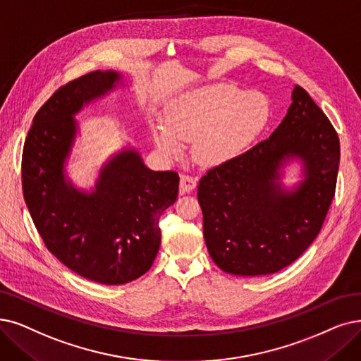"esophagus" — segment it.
Here are the masks:
<instances>
[{
	"label": "esophagus",
	"instance_id": "obj_1",
	"mask_svg": "<svg viewBox=\"0 0 361 361\" xmlns=\"http://www.w3.org/2000/svg\"><path fill=\"white\" fill-rule=\"evenodd\" d=\"M179 185H180L182 192H191L197 186V178L183 173V175H180V183Z\"/></svg>",
	"mask_w": 361,
	"mask_h": 361
}]
</instances>
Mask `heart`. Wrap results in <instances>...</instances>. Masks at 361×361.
<instances>
[{
	"label": "heart",
	"mask_w": 361,
	"mask_h": 361,
	"mask_svg": "<svg viewBox=\"0 0 361 361\" xmlns=\"http://www.w3.org/2000/svg\"><path fill=\"white\" fill-rule=\"evenodd\" d=\"M269 105L264 94L231 84H212L185 93L169 105L166 123L154 128L155 142L167 154L194 142L198 161L218 166L233 160L264 130Z\"/></svg>",
	"instance_id": "heart-1"
}]
</instances>
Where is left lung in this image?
I'll use <instances>...</instances> for the list:
<instances>
[{
	"label": "left lung",
	"mask_w": 361,
	"mask_h": 361,
	"mask_svg": "<svg viewBox=\"0 0 361 361\" xmlns=\"http://www.w3.org/2000/svg\"><path fill=\"white\" fill-rule=\"evenodd\" d=\"M272 135L233 160L210 169L198 183L203 233L213 262L235 276H264L295 262L319 235L335 197L339 137L305 89ZM299 156L306 179L293 193L278 170Z\"/></svg>",
	"instance_id": "8db88e82"
}]
</instances>
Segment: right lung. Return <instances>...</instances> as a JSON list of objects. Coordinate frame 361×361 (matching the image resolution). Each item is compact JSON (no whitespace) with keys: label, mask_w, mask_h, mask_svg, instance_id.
<instances>
[{"label":"right lung","mask_w":361,"mask_h":361,"mask_svg":"<svg viewBox=\"0 0 361 361\" xmlns=\"http://www.w3.org/2000/svg\"><path fill=\"white\" fill-rule=\"evenodd\" d=\"M114 71L89 72L57 89L34 117L22 155L27 210L49 252L78 276L124 284L143 276L160 249L161 213L176 201V171H152L128 149L100 171L92 194L68 185L63 163L84 104L114 89Z\"/></svg>","instance_id":"add662e5"}]
</instances>
